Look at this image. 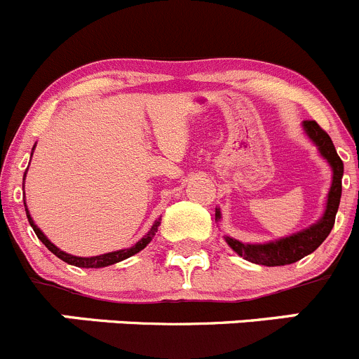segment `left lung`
Here are the masks:
<instances>
[{
	"instance_id": "1",
	"label": "left lung",
	"mask_w": 359,
	"mask_h": 359,
	"mask_svg": "<svg viewBox=\"0 0 359 359\" xmlns=\"http://www.w3.org/2000/svg\"><path fill=\"white\" fill-rule=\"evenodd\" d=\"M305 132L309 137L319 148L320 155L330 162L331 169H333V183H331V190L327 194V204H326V213L320 218L317 224L312 227L305 229L302 233L292 234V236L284 238V240L271 241L266 245H245L241 241L233 240V238H225L231 248L241 257L248 259L250 262L262 266H284L292 264V262L299 261L305 255L312 254L320 243L327 238L331 233V229L335 225L337 210L340 204V196H342V176H344V162L340 156L337 155V149L333 146L330 135L326 130H323L317 121L313 119H306L303 121ZM217 218H220V211H217Z\"/></svg>"
}]
</instances>
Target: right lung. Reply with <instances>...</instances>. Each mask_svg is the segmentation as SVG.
<instances>
[{
	"label": "right lung",
	"mask_w": 359,
	"mask_h": 359,
	"mask_svg": "<svg viewBox=\"0 0 359 359\" xmlns=\"http://www.w3.org/2000/svg\"><path fill=\"white\" fill-rule=\"evenodd\" d=\"M24 176H26V174H24ZM24 204H26V203H24ZM26 215H28V220H29V224H32L33 231H35L36 238H39V240L42 241V243L46 245V247L49 248V250L53 252L56 257H60L61 261L68 262V264L79 266V268H105V266H111V264H114V262L123 261V259H126V257H132V255H135L137 252H141L142 248H144L146 245L151 241V238L155 236V233L158 231V225H160V222H156V224L151 227V231H149V233L146 234V236L142 238L141 241H137V243H135L132 248H126V250H118V252H109V254L97 255V257H75V255H70V254H67V252L60 250L57 247H54V245L50 243V241L47 240L46 236H43L42 231L36 227L35 222L32 220V217H29L28 211H26Z\"/></svg>",
	"instance_id": "1"
}]
</instances>
